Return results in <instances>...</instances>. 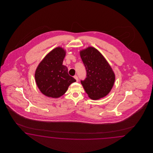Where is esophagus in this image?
<instances>
[{
  "instance_id": "esophagus-1",
  "label": "esophagus",
  "mask_w": 153,
  "mask_h": 153,
  "mask_svg": "<svg viewBox=\"0 0 153 153\" xmlns=\"http://www.w3.org/2000/svg\"><path fill=\"white\" fill-rule=\"evenodd\" d=\"M74 79H76V81L77 82V81H79V78H78V77L76 75V76H74Z\"/></svg>"
}]
</instances>
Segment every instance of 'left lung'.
<instances>
[{
    "label": "left lung",
    "instance_id": "8db88e82",
    "mask_svg": "<svg viewBox=\"0 0 153 153\" xmlns=\"http://www.w3.org/2000/svg\"><path fill=\"white\" fill-rule=\"evenodd\" d=\"M86 70V78L81 81L86 93L92 100L105 97L115 81V74L101 53L92 46L79 51Z\"/></svg>",
    "mask_w": 153,
    "mask_h": 153
}]
</instances>
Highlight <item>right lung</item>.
<instances>
[{
	"mask_svg": "<svg viewBox=\"0 0 153 153\" xmlns=\"http://www.w3.org/2000/svg\"><path fill=\"white\" fill-rule=\"evenodd\" d=\"M66 51L56 47L39 64L35 74L37 87L46 97L58 98L65 94L71 83L76 80L70 76L63 62Z\"/></svg>",
	"mask_w": 153,
	"mask_h": 153,
	"instance_id": "right-lung-1",
	"label": "right lung"
}]
</instances>
